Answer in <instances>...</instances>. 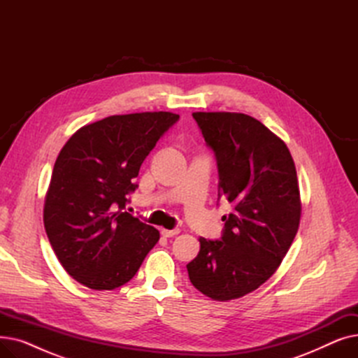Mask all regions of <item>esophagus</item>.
Here are the masks:
<instances>
[{
    "instance_id": "esophagus-1",
    "label": "esophagus",
    "mask_w": 358,
    "mask_h": 358,
    "mask_svg": "<svg viewBox=\"0 0 358 358\" xmlns=\"http://www.w3.org/2000/svg\"><path fill=\"white\" fill-rule=\"evenodd\" d=\"M180 234V229H162L161 231V235L165 236V238H173L176 235Z\"/></svg>"
}]
</instances>
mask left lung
<instances>
[{
	"instance_id": "8db88e82",
	"label": "left lung",
	"mask_w": 358,
	"mask_h": 358,
	"mask_svg": "<svg viewBox=\"0 0 358 358\" xmlns=\"http://www.w3.org/2000/svg\"><path fill=\"white\" fill-rule=\"evenodd\" d=\"M216 159L219 199L232 203L220 239L200 238L187 264L192 285L215 300L245 296L274 274L300 222L299 184L286 143L242 113H193ZM217 199V201H219Z\"/></svg>"
}]
</instances>
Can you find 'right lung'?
Here are the masks:
<instances>
[{"mask_svg":"<svg viewBox=\"0 0 358 358\" xmlns=\"http://www.w3.org/2000/svg\"><path fill=\"white\" fill-rule=\"evenodd\" d=\"M174 113L110 116L81 127L56 158L43 222L66 273L94 290L134 278L159 232L126 212L145 158L178 122Z\"/></svg>","mask_w":358,"mask_h":358,"instance_id":"add662e5","label":"right lung"}]
</instances>
